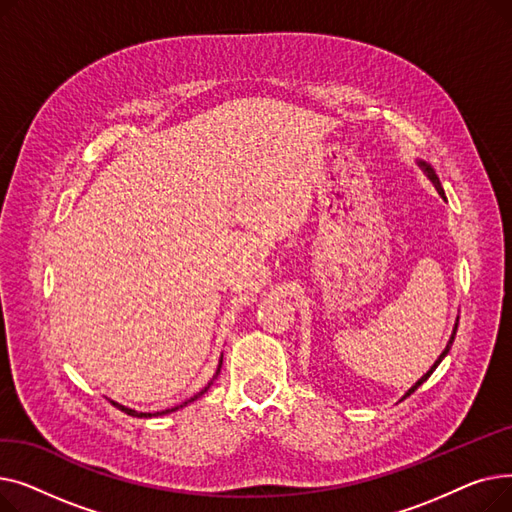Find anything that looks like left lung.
<instances>
[{
	"instance_id": "left-lung-1",
	"label": "left lung",
	"mask_w": 512,
	"mask_h": 512,
	"mask_svg": "<svg viewBox=\"0 0 512 512\" xmlns=\"http://www.w3.org/2000/svg\"><path fill=\"white\" fill-rule=\"evenodd\" d=\"M417 166L423 170V174L429 178V182H432V184L436 186V191L440 193V197L446 201V193H444L442 182H440V178H438L436 170H434L432 166H429L427 161H423V159H417ZM456 328H459V317H456V321H454V328H452V334H450V338H448V342H446V348H444V351L440 353V357L436 359V363H434L432 367H429V371H427V373H423V375H421V378H419V380H417V382H415V384H413V386H411V388L405 392V396H402L400 400H405L407 396H411V394H413V392H415V390H417V388H419V386H421V384H423V382L429 378V375H432V373L436 371V367H438V365L444 361V357L450 353V346H452V342H454V336H456Z\"/></svg>"
}]
</instances>
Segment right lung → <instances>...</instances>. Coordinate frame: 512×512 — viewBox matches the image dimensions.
<instances>
[{
	"label": "right lung",
	"mask_w": 512,
	"mask_h": 512,
	"mask_svg": "<svg viewBox=\"0 0 512 512\" xmlns=\"http://www.w3.org/2000/svg\"><path fill=\"white\" fill-rule=\"evenodd\" d=\"M222 359H224V355L220 357V363H218V369H215V375H213V380L218 378V373H220V369H222ZM213 380L199 392V394H195V396H191L188 398L186 402H182V405H178V407H172V409H166V411H157V413H141V411H134V409H128V407H124V405H120V402H116V400H110L112 405L116 407V409H120L122 413H126V415H130V417H141V419H149V417H159V415H168V413H172V411H178V409H182V407H186L188 402H193V400H197L201 394H205L207 392V388L213 384Z\"/></svg>",
	"instance_id": "1"
}]
</instances>
